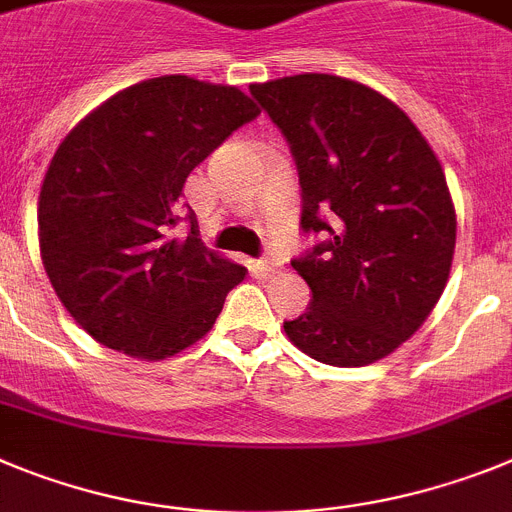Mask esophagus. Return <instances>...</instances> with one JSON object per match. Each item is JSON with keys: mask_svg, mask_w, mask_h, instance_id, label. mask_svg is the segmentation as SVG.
<instances>
[{"mask_svg": "<svg viewBox=\"0 0 512 512\" xmlns=\"http://www.w3.org/2000/svg\"><path fill=\"white\" fill-rule=\"evenodd\" d=\"M255 268L260 275H273L281 270V262L273 260V257H260V260L255 262Z\"/></svg>", "mask_w": 512, "mask_h": 512, "instance_id": "34e87169", "label": "esophagus"}]
</instances>
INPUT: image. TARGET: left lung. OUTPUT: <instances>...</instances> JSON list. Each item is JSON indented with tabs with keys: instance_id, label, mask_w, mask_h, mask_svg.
I'll list each match as a JSON object with an SVG mask.
<instances>
[{
	"instance_id": "left-lung-1",
	"label": "left lung",
	"mask_w": 512,
	"mask_h": 512,
	"mask_svg": "<svg viewBox=\"0 0 512 512\" xmlns=\"http://www.w3.org/2000/svg\"><path fill=\"white\" fill-rule=\"evenodd\" d=\"M250 92L291 146L301 231L322 237L291 260L311 301L283 330L327 366L379 361L415 335L446 288L456 211L441 162L366 84L296 74Z\"/></svg>"
}]
</instances>
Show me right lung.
<instances>
[{
	"mask_svg": "<svg viewBox=\"0 0 512 512\" xmlns=\"http://www.w3.org/2000/svg\"><path fill=\"white\" fill-rule=\"evenodd\" d=\"M260 110L237 87L170 74L92 110L61 141L38 201L53 291L97 342L159 361L201 340L244 268L188 237L180 195L190 172Z\"/></svg>",
	"mask_w": 512,
	"mask_h": 512,
	"instance_id": "add662e5",
	"label": "right lung"
}]
</instances>
